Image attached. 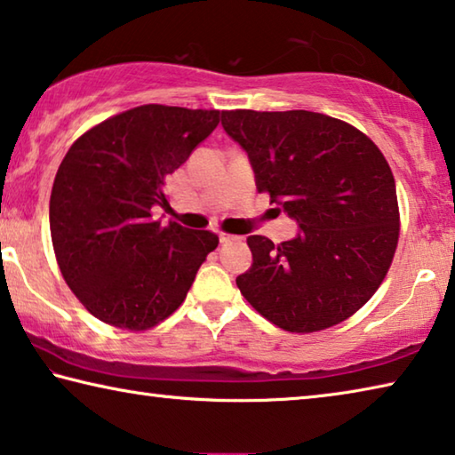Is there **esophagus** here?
Masks as SVG:
<instances>
[{
	"mask_svg": "<svg viewBox=\"0 0 455 455\" xmlns=\"http://www.w3.org/2000/svg\"><path fill=\"white\" fill-rule=\"evenodd\" d=\"M219 241H220L222 244H227V243H236V241H241V236L227 235V233H219Z\"/></svg>",
	"mask_w": 455,
	"mask_h": 455,
	"instance_id": "obj_1",
	"label": "esophagus"
}]
</instances>
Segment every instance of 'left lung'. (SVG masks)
<instances>
[{"label": "left lung", "instance_id": "8db88e82", "mask_svg": "<svg viewBox=\"0 0 455 455\" xmlns=\"http://www.w3.org/2000/svg\"><path fill=\"white\" fill-rule=\"evenodd\" d=\"M249 156L259 192L299 225L291 241L246 238L252 265L236 284L255 309L291 333L351 317L379 289L399 236L395 180L379 148L325 114L222 112Z\"/></svg>", "mask_w": 455, "mask_h": 455}]
</instances>
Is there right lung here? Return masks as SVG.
I'll return each mask as SVG.
<instances>
[{"label": "right lung", "instance_id": "1", "mask_svg": "<svg viewBox=\"0 0 455 455\" xmlns=\"http://www.w3.org/2000/svg\"><path fill=\"white\" fill-rule=\"evenodd\" d=\"M219 110L146 104L104 120L68 150L50 198L53 251L68 287L108 325L144 331L187 299L219 236L152 217L164 179L187 163Z\"/></svg>", "mask_w": 455, "mask_h": 455}]
</instances>
